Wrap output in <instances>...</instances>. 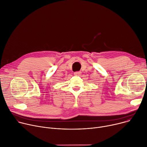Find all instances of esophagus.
<instances>
[{"label": "esophagus", "instance_id": "34e87169", "mask_svg": "<svg viewBox=\"0 0 147 147\" xmlns=\"http://www.w3.org/2000/svg\"><path fill=\"white\" fill-rule=\"evenodd\" d=\"M74 74L76 76H80V75H81L82 72L81 71H76V72L74 73Z\"/></svg>", "mask_w": 147, "mask_h": 147}]
</instances>
